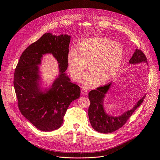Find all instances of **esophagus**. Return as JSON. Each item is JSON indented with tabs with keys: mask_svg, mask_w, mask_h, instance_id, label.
I'll return each instance as SVG.
<instances>
[{
	"mask_svg": "<svg viewBox=\"0 0 160 160\" xmlns=\"http://www.w3.org/2000/svg\"><path fill=\"white\" fill-rule=\"evenodd\" d=\"M88 92L87 89H86L84 88L82 89V90H81V95L82 96H86V95H88Z\"/></svg>",
	"mask_w": 160,
	"mask_h": 160,
	"instance_id": "34e87169",
	"label": "esophagus"
}]
</instances>
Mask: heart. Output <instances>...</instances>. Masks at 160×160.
Returning a JSON list of instances; mask_svg holds the SVG:
<instances>
[{
    "label": "heart",
    "mask_w": 160,
    "mask_h": 160,
    "mask_svg": "<svg viewBox=\"0 0 160 160\" xmlns=\"http://www.w3.org/2000/svg\"><path fill=\"white\" fill-rule=\"evenodd\" d=\"M124 59L122 46L112 41L93 38L84 40L77 46V52L71 50L68 55L69 69L72 78L79 81L86 69L89 71L82 79L89 85L96 81L103 84L114 78Z\"/></svg>",
    "instance_id": "1"
}]
</instances>
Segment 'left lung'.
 Segmentation results:
<instances>
[{
  "label": "left lung",
  "mask_w": 160,
  "mask_h": 160,
  "mask_svg": "<svg viewBox=\"0 0 160 160\" xmlns=\"http://www.w3.org/2000/svg\"><path fill=\"white\" fill-rule=\"evenodd\" d=\"M143 63H147V58L140 50L136 48L129 60V63L136 65ZM112 84V82H110L102 87L97 88L95 90H92L89 93L91 104L88 114L91 124L94 130L103 134L112 133L124 126L129 118L142 103L146 96V95H144L134 105L133 108L120 116H113L110 115L106 113L103 103L106 94L111 88Z\"/></svg>",
  "instance_id": "left-lung-1"
}]
</instances>
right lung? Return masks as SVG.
Returning a JSON list of instances; mask_svg holds the SVG:
<instances>
[{"mask_svg": "<svg viewBox=\"0 0 160 160\" xmlns=\"http://www.w3.org/2000/svg\"><path fill=\"white\" fill-rule=\"evenodd\" d=\"M71 36L45 33L23 52L14 73V88L22 114L40 131L61 127L70 103L79 98V86L65 72ZM50 53L58 60L59 74L51 86L42 90L38 66L43 55Z\"/></svg>", "mask_w": 160, "mask_h": 160, "instance_id": "obj_1", "label": "right lung"}]
</instances>
